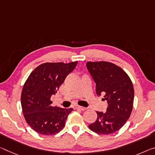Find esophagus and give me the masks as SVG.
<instances>
[{"mask_svg":"<svg viewBox=\"0 0 155 155\" xmlns=\"http://www.w3.org/2000/svg\"><path fill=\"white\" fill-rule=\"evenodd\" d=\"M74 107L76 109H79V110H81L83 111H84V110H86V107H83V106H81V105H74Z\"/></svg>","mask_w":155,"mask_h":155,"instance_id":"34e87169","label":"esophagus"}]
</instances>
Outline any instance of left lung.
Returning a JSON list of instances; mask_svg holds the SVG:
<instances>
[{"label":"left lung","instance_id":"left-lung-1","mask_svg":"<svg viewBox=\"0 0 155 155\" xmlns=\"http://www.w3.org/2000/svg\"><path fill=\"white\" fill-rule=\"evenodd\" d=\"M88 71L96 83L98 96L104 93L107 111L97 112V119L88 126L96 133L110 134L121 128L130 116L134 102V87L127 73L119 66L106 61H89Z\"/></svg>","mask_w":155,"mask_h":155}]
</instances>
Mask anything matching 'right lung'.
I'll return each mask as SVG.
<instances>
[{"mask_svg":"<svg viewBox=\"0 0 155 155\" xmlns=\"http://www.w3.org/2000/svg\"><path fill=\"white\" fill-rule=\"evenodd\" d=\"M77 63H43L34 69L26 80L21 93V107L26 122L35 132L53 135L65 127L73 109L54 107L50 98L57 92Z\"/></svg>","mask_w":155,"mask_h":155,"instance_id":"add662e5","label":"right lung"}]
</instances>
